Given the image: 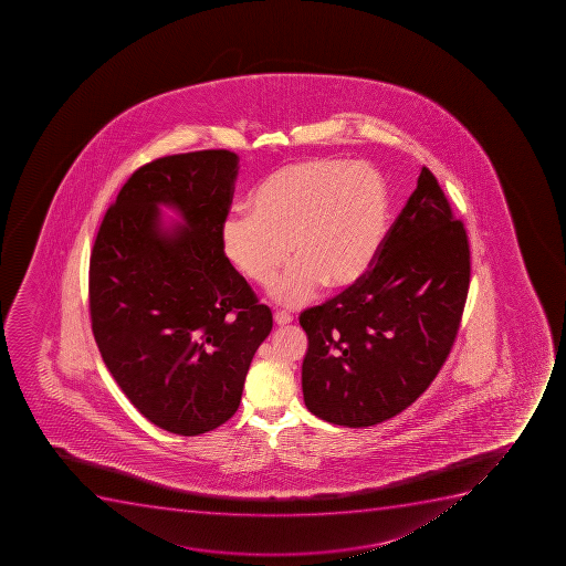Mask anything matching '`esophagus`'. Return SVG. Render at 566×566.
Returning <instances> with one entry per match:
<instances>
[{
    "mask_svg": "<svg viewBox=\"0 0 566 566\" xmlns=\"http://www.w3.org/2000/svg\"><path fill=\"white\" fill-rule=\"evenodd\" d=\"M293 321V315L287 312H274V323L279 326L290 325Z\"/></svg>",
    "mask_w": 566,
    "mask_h": 566,
    "instance_id": "esophagus-1",
    "label": "esophagus"
}]
</instances>
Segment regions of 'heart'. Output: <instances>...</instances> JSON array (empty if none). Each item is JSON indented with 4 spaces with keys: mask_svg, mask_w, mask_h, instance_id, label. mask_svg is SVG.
I'll return each mask as SVG.
<instances>
[{
    "mask_svg": "<svg viewBox=\"0 0 566 566\" xmlns=\"http://www.w3.org/2000/svg\"><path fill=\"white\" fill-rule=\"evenodd\" d=\"M389 193L370 164L310 158L276 169L221 227L223 251L243 276L273 284L293 252L298 262L274 286L280 304L308 303L328 282L348 287L369 273L386 240Z\"/></svg>",
    "mask_w": 566,
    "mask_h": 566,
    "instance_id": "1",
    "label": "heart"
}]
</instances>
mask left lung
I'll return each mask as SVG.
<instances>
[{
    "label": "left lung",
    "instance_id": "left-lung-1",
    "mask_svg": "<svg viewBox=\"0 0 566 566\" xmlns=\"http://www.w3.org/2000/svg\"><path fill=\"white\" fill-rule=\"evenodd\" d=\"M469 284L464 223L422 166L369 273L298 317L308 334L306 408L348 428L409 408L452 350Z\"/></svg>",
    "mask_w": 566,
    "mask_h": 566
}]
</instances>
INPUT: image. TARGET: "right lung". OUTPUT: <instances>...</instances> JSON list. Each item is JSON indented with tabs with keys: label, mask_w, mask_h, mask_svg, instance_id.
Listing matches in <instances>:
<instances>
[{
	"label": "right lung",
	"mask_w": 566,
	"mask_h": 566,
	"mask_svg": "<svg viewBox=\"0 0 566 566\" xmlns=\"http://www.w3.org/2000/svg\"><path fill=\"white\" fill-rule=\"evenodd\" d=\"M240 158L180 153L136 169L97 230L88 271L92 332L133 406L177 436L212 431L240 408L252 356L273 328L221 243ZM187 227L163 233L156 205Z\"/></svg>",
	"instance_id": "1"
}]
</instances>
